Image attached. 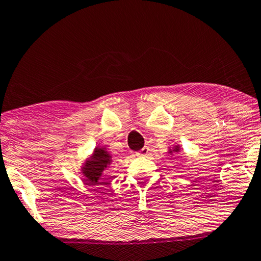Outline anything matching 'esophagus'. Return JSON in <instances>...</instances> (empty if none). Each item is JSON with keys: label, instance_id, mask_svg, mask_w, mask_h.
<instances>
[{"label": "esophagus", "instance_id": "1", "mask_svg": "<svg viewBox=\"0 0 261 261\" xmlns=\"http://www.w3.org/2000/svg\"><path fill=\"white\" fill-rule=\"evenodd\" d=\"M149 147L148 146H144L141 150H139L138 153H136V155H139V156H148L149 155Z\"/></svg>", "mask_w": 261, "mask_h": 261}]
</instances>
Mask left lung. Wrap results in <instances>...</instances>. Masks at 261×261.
<instances>
[{
  "label": "left lung",
  "instance_id": "1",
  "mask_svg": "<svg viewBox=\"0 0 261 261\" xmlns=\"http://www.w3.org/2000/svg\"><path fill=\"white\" fill-rule=\"evenodd\" d=\"M177 151H179V148L176 147V148H174V149H172V150H169V153H177Z\"/></svg>",
  "mask_w": 261,
  "mask_h": 261
}]
</instances>
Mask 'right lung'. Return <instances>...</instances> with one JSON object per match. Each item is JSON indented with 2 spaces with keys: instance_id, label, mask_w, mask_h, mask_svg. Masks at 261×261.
<instances>
[{
  "instance_id": "1",
  "label": "right lung",
  "mask_w": 261,
  "mask_h": 261,
  "mask_svg": "<svg viewBox=\"0 0 261 261\" xmlns=\"http://www.w3.org/2000/svg\"><path fill=\"white\" fill-rule=\"evenodd\" d=\"M111 163V155L107 153L105 148H95L92 159L83 167V172L86 176L87 182L92 186H97L102 170Z\"/></svg>"
}]
</instances>
